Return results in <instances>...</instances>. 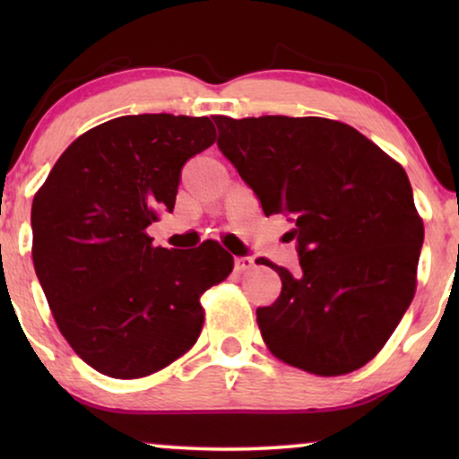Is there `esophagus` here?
Instances as JSON below:
<instances>
[{"label":"esophagus","mask_w":459,"mask_h":459,"mask_svg":"<svg viewBox=\"0 0 459 459\" xmlns=\"http://www.w3.org/2000/svg\"><path fill=\"white\" fill-rule=\"evenodd\" d=\"M234 265H236L238 273H244V272H250V269L255 267V261L250 259V256H236Z\"/></svg>","instance_id":"obj_1"}]
</instances>
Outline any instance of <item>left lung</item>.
<instances>
[{
  "label": "left lung",
  "mask_w": 459,
  "mask_h": 459,
  "mask_svg": "<svg viewBox=\"0 0 459 459\" xmlns=\"http://www.w3.org/2000/svg\"><path fill=\"white\" fill-rule=\"evenodd\" d=\"M219 150L265 215L286 212L297 273L256 309L267 349L288 366L342 376L374 359L416 294L424 223L405 169L347 123L322 117H212Z\"/></svg>",
  "instance_id": "8db88e82"
}]
</instances>
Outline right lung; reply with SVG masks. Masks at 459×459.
I'll list each match as a JSON object with an SVG mask.
<instances>
[{
    "mask_svg": "<svg viewBox=\"0 0 459 459\" xmlns=\"http://www.w3.org/2000/svg\"><path fill=\"white\" fill-rule=\"evenodd\" d=\"M215 140L209 117H118L79 135L37 190L35 273L62 336L96 372L143 378L196 344L200 297L234 256L215 240L154 247L146 228L173 211L184 162Z\"/></svg>",
    "mask_w": 459,
    "mask_h": 459,
    "instance_id": "obj_1",
    "label": "right lung"
}]
</instances>
